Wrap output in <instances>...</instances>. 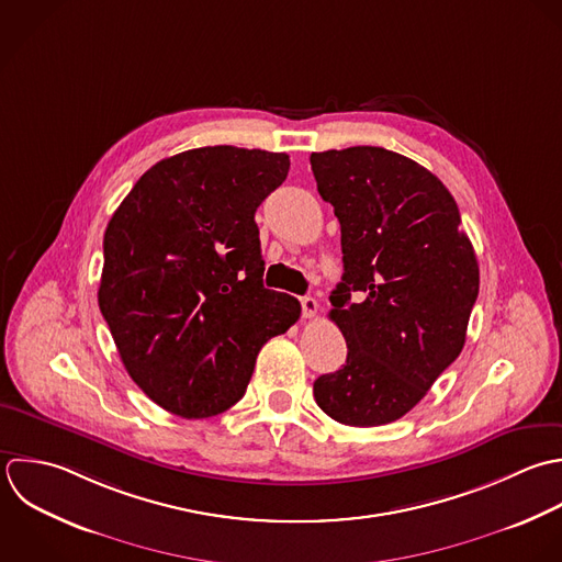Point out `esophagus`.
Wrapping results in <instances>:
<instances>
[{"label": "esophagus", "mask_w": 562, "mask_h": 562, "mask_svg": "<svg viewBox=\"0 0 562 562\" xmlns=\"http://www.w3.org/2000/svg\"><path fill=\"white\" fill-rule=\"evenodd\" d=\"M300 304H302V315L306 317V319H311V317H315L317 315V300L315 297H311V295H306V297H302L300 300Z\"/></svg>", "instance_id": "esophagus-1"}]
</instances>
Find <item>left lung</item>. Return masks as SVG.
Wrapping results in <instances>:
<instances>
[{
    "mask_svg": "<svg viewBox=\"0 0 562 562\" xmlns=\"http://www.w3.org/2000/svg\"><path fill=\"white\" fill-rule=\"evenodd\" d=\"M311 168L341 225L330 319L348 344L346 366L322 374L313 394L341 425H387L460 357L480 293L475 249L451 192L405 155L350 146L313 153Z\"/></svg>",
    "mask_w": 562,
    "mask_h": 562,
    "instance_id": "8db88e82",
    "label": "left lung"
}]
</instances>
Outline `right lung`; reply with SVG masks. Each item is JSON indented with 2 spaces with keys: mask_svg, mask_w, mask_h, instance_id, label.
Listing matches in <instances>:
<instances>
[{
  "mask_svg": "<svg viewBox=\"0 0 562 562\" xmlns=\"http://www.w3.org/2000/svg\"><path fill=\"white\" fill-rule=\"evenodd\" d=\"M289 155L203 146L148 168L104 232L98 306L137 387L196 420L238 403L260 348L302 313L265 289L256 210Z\"/></svg>",
  "mask_w": 562,
  "mask_h": 562,
  "instance_id": "right-lung-1",
  "label": "right lung"
}]
</instances>
